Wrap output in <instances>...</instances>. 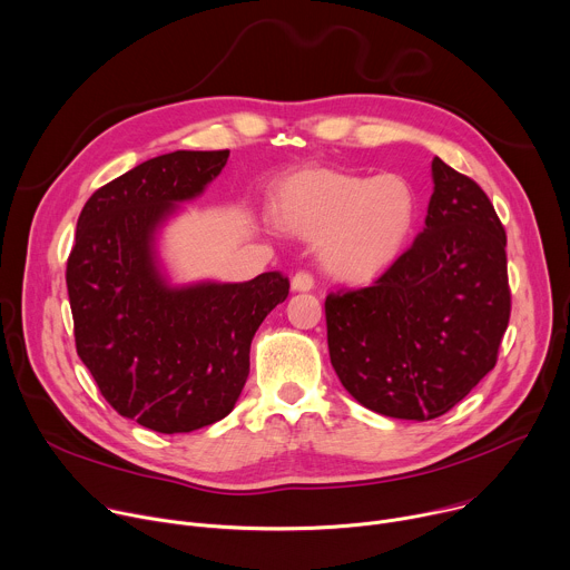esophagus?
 <instances>
[{
  "label": "esophagus",
  "instance_id": "1",
  "mask_svg": "<svg viewBox=\"0 0 570 570\" xmlns=\"http://www.w3.org/2000/svg\"><path fill=\"white\" fill-rule=\"evenodd\" d=\"M314 287V278L309 272H296L292 278V289L294 292H309Z\"/></svg>",
  "mask_w": 570,
  "mask_h": 570
}]
</instances>
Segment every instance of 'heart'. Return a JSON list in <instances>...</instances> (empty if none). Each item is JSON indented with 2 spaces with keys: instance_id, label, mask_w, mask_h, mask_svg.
I'll return each instance as SVG.
<instances>
[{
  "instance_id": "b5f03b06",
  "label": "heart",
  "mask_w": 570,
  "mask_h": 570,
  "mask_svg": "<svg viewBox=\"0 0 570 570\" xmlns=\"http://www.w3.org/2000/svg\"><path fill=\"white\" fill-rule=\"evenodd\" d=\"M276 215L301 236H323L321 261L344 281H368L409 243L417 195L402 175L362 177L332 168L298 170L276 188Z\"/></svg>"
}]
</instances>
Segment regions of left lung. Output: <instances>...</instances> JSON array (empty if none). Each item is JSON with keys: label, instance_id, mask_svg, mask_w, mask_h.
I'll use <instances>...</instances> for the list:
<instances>
[{"label": "left lung", "instance_id": "8db88e82", "mask_svg": "<svg viewBox=\"0 0 570 570\" xmlns=\"http://www.w3.org/2000/svg\"><path fill=\"white\" fill-rule=\"evenodd\" d=\"M424 232L371 285L330 292L327 348L366 409L433 420L494 366L510 321L505 229L483 188L433 157Z\"/></svg>", "mask_w": 570, "mask_h": 570}]
</instances>
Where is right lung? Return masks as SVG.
Wrapping results in <instances>:
<instances>
[{
  "label": "right lung",
  "instance_id": "1",
  "mask_svg": "<svg viewBox=\"0 0 570 570\" xmlns=\"http://www.w3.org/2000/svg\"><path fill=\"white\" fill-rule=\"evenodd\" d=\"M226 159L229 150H177L100 186L82 206L67 261L78 357L114 411L159 433L232 413L252 338L289 294L281 272L173 287L159 269L157 229Z\"/></svg>",
  "mask_w": 570,
  "mask_h": 570
}]
</instances>
